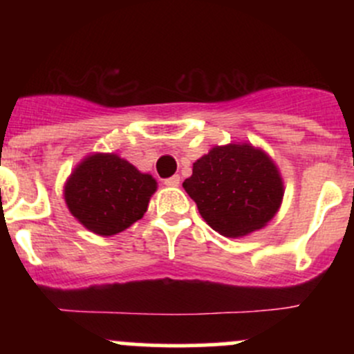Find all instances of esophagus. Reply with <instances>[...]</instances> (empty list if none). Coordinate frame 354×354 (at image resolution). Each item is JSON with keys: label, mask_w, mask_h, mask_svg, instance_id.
I'll use <instances>...</instances> for the list:
<instances>
[{"label": "esophagus", "mask_w": 354, "mask_h": 354, "mask_svg": "<svg viewBox=\"0 0 354 354\" xmlns=\"http://www.w3.org/2000/svg\"><path fill=\"white\" fill-rule=\"evenodd\" d=\"M164 185H167V187H178V185H180V176L174 174V176L166 178V180H164Z\"/></svg>", "instance_id": "1"}]
</instances>
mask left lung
Returning a JSON list of instances; mask_svg holds the SVG:
<instances>
[{
    "label": "left lung",
    "mask_w": 354,
    "mask_h": 354,
    "mask_svg": "<svg viewBox=\"0 0 354 354\" xmlns=\"http://www.w3.org/2000/svg\"><path fill=\"white\" fill-rule=\"evenodd\" d=\"M205 223L227 238L266 226L279 210L283 178L274 160L250 144L216 145L183 181Z\"/></svg>",
    "instance_id": "1"
}]
</instances>
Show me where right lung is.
Instances as JSON below:
<instances>
[{"label": "right lung", "mask_w": 354, "mask_h": 354, "mask_svg": "<svg viewBox=\"0 0 354 354\" xmlns=\"http://www.w3.org/2000/svg\"><path fill=\"white\" fill-rule=\"evenodd\" d=\"M157 190L151 174L116 154H92L73 169L65 185L71 216L88 231L113 236L142 219Z\"/></svg>", "instance_id": "1"}]
</instances>
